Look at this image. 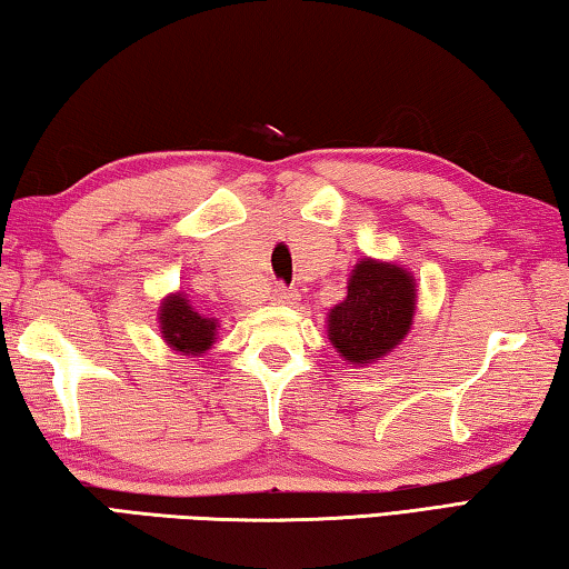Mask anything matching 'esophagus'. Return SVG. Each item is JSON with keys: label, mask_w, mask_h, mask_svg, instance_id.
Listing matches in <instances>:
<instances>
[{"label": "esophagus", "mask_w": 569, "mask_h": 569, "mask_svg": "<svg viewBox=\"0 0 569 569\" xmlns=\"http://www.w3.org/2000/svg\"><path fill=\"white\" fill-rule=\"evenodd\" d=\"M296 291L293 288H288V286H283V283H276L273 286V291H271V298L276 303H293L296 301Z\"/></svg>", "instance_id": "obj_1"}]
</instances>
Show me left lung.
Masks as SVG:
<instances>
[{
    "label": "left lung",
    "instance_id": "obj_1",
    "mask_svg": "<svg viewBox=\"0 0 569 569\" xmlns=\"http://www.w3.org/2000/svg\"><path fill=\"white\" fill-rule=\"evenodd\" d=\"M413 278L399 266L363 258L349 296L329 316V339L346 361L369 363L389 353L413 319Z\"/></svg>",
    "mask_w": 569,
    "mask_h": 569
}]
</instances>
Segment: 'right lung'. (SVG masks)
I'll return each instance as SVG.
<instances>
[{"label":"right lung","mask_w":569,"mask_h":569,"mask_svg":"<svg viewBox=\"0 0 569 569\" xmlns=\"http://www.w3.org/2000/svg\"><path fill=\"white\" fill-rule=\"evenodd\" d=\"M160 329L162 339L172 349L188 356L206 353L213 346L216 336V323L192 311L188 298L182 293L166 298V303L160 308Z\"/></svg>","instance_id":"obj_1"}]
</instances>
